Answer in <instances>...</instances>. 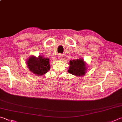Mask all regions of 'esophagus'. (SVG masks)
I'll list each match as a JSON object with an SVG mask.
<instances>
[{
    "label": "esophagus",
    "instance_id": "1",
    "mask_svg": "<svg viewBox=\"0 0 122 122\" xmlns=\"http://www.w3.org/2000/svg\"><path fill=\"white\" fill-rule=\"evenodd\" d=\"M58 58H59V59L60 60H61V61L62 60L63 58V55L62 54H59Z\"/></svg>",
    "mask_w": 122,
    "mask_h": 122
}]
</instances>
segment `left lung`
Returning a JSON list of instances; mask_svg holds the SVG:
<instances>
[{
	"instance_id": "1",
	"label": "left lung",
	"mask_w": 122,
	"mask_h": 122,
	"mask_svg": "<svg viewBox=\"0 0 122 122\" xmlns=\"http://www.w3.org/2000/svg\"><path fill=\"white\" fill-rule=\"evenodd\" d=\"M81 57L70 61L68 72L76 76H83L87 71V65Z\"/></svg>"
}]
</instances>
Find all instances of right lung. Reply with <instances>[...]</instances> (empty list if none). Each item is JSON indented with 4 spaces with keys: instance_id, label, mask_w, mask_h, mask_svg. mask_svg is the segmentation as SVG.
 Segmentation results:
<instances>
[{
    "instance_id": "1",
    "label": "right lung",
    "mask_w": 122,
    "mask_h": 122,
    "mask_svg": "<svg viewBox=\"0 0 122 122\" xmlns=\"http://www.w3.org/2000/svg\"><path fill=\"white\" fill-rule=\"evenodd\" d=\"M29 69L36 76H43L50 69V59L44 56L36 57L34 55L29 57L26 60Z\"/></svg>"
}]
</instances>
